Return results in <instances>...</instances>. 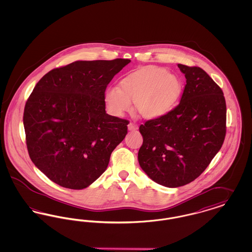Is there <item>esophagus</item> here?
<instances>
[{
	"label": "esophagus",
	"mask_w": 252,
	"mask_h": 252,
	"mask_svg": "<svg viewBox=\"0 0 252 252\" xmlns=\"http://www.w3.org/2000/svg\"><path fill=\"white\" fill-rule=\"evenodd\" d=\"M127 127H128V130H137V129L139 128V126H138L137 124H135V123L130 122V123L128 124Z\"/></svg>",
	"instance_id": "esophagus-1"
}]
</instances>
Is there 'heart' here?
Listing matches in <instances>:
<instances>
[{"label": "heart", "instance_id": "1", "mask_svg": "<svg viewBox=\"0 0 252 252\" xmlns=\"http://www.w3.org/2000/svg\"><path fill=\"white\" fill-rule=\"evenodd\" d=\"M182 85L180 78L166 69L149 66L132 72L120 82V88L111 87L106 92L109 111L122 116L130 111L131 102L147 119L166 115L180 99Z\"/></svg>", "mask_w": 252, "mask_h": 252}]
</instances>
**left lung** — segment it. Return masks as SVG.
<instances>
[{"instance_id": "obj_1", "label": "left lung", "mask_w": 252, "mask_h": 252, "mask_svg": "<svg viewBox=\"0 0 252 252\" xmlns=\"http://www.w3.org/2000/svg\"><path fill=\"white\" fill-rule=\"evenodd\" d=\"M178 67L186 78L180 104L140 126L144 138L140 166L151 180L169 188L198 178L220 150L227 130L221 88L199 67Z\"/></svg>"}]
</instances>
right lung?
Returning <instances> with one entry per match:
<instances>
[{
    "label": "right lung",
    "mask_w": 252,
    "mask_h": 252,
    "mask_svg": "<svg viewBox=\"0 0 252 252\" xmlns=\"http://www.w3.org/2000/svg\"><path fill=\"white\" fill-rule=\"evenodd\" d=\"M129 60H78L47 72L26 101L31 160L62 187L81 190L108 167L129 122L106 113L105 92Z\"/></svg>",
    "instance_id": "add662e5"
}]
</instances>
